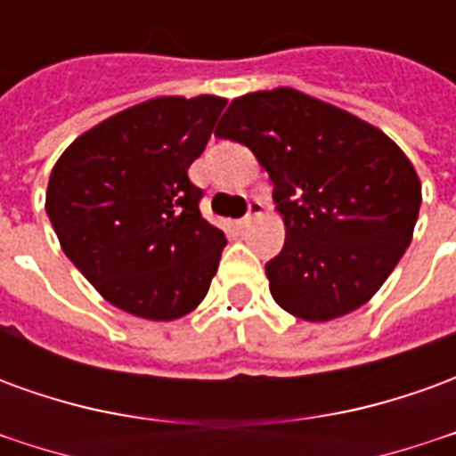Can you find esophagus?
<instances>
[{
    "label": "esophagus",
    "mask_w": 456,
    "mask_h": 456,
    "mask_svg": "<svg viewBox=\"0 0 456 456\" xmlns=\"http://www.w3.org/2000/svg\"><path fill=\"white\" fill-rule=\"evenodd\" d=\"M261 212H264V202L251 200V202H248V212L244 215V217L239 219V227H248V224H251V222H254V219H256Z\"/></svg>",
    "instance_id": "34e87169"
}]
</instances>
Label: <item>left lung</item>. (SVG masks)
Instances as JSON below:
<instances>
[{"mask_svg": "<svg viewBox=\"0 0 456 456\" xmlns=\"http://www.w3.org/2000/svg\"><path fill=\"white\" fill-rule=\"evenodd\" d=\"M215 134L244 143L273 180L286 224L266 264L278 305L327 322L371 300L418 222L420 178L408 156L369 121L293 87L237 97Z\"/></svg>", "mask_w": 456, "mask_h": 456, "instance_id": "8db88e82", "label": "left lung"}]
</instances>
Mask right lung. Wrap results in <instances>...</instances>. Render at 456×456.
Masks as SVG:
<instances>
[{
  "instance_id": "right-lung-1",
  "label": "right lung",
  "mask_w": 456,
  "mask_h": 456,
  "mask_svg": "<svg viewBox=\"0 0 456 456\" xmlns=\"http://www.w3.org/2000/svg\"><path fill=\"white\" fill-rule=\"evenodd\" d=\"M227 100L156 97L85 131L51 170L45 212L65 256L129 315L178 320L202 303L227 239L188 178Z\"/></svg>"
}]
</instances>
